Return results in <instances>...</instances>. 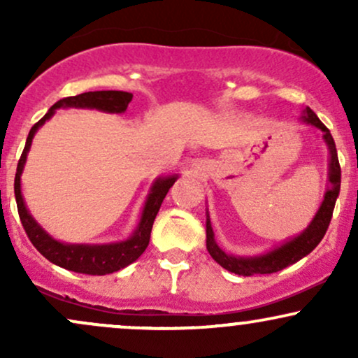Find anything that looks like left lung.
I'll list each match as a JSON object with an SVG mask.
<instances>
[{"instance_id":"obj_1","label":"left lung","mask_w":358,"mask_h":358,"mask_svg":"<svg viewBox=\"0 0 358 358\" xmlns=\"http://www.w3.org/2000/svg\"><path fill=\"white\" fill-rule=\"evenodd\" d=\"M301 117L306 124L318 127V129L322 131L324 143H327L328 151H330V168H328V170H330L328 171V182H330V187H328L327 193H324V200L322 205H320L318 212H316L311 224L308 225L298 237L285 242V244L279 245L276 249L269 250L268 254H262V256L256 257H241L224 252V250L217 245L212 231L210 217L207 215V250L210 252V256L215 259V262H219L222 268L231 271L234 274H239V276H252V274L278 273V271L285 269L287 266L298 262L299 259L308 256V254L322 242L323 236L327 234L331 215H334L336 196H338L340 193L342 170H340L338 155H336L335 141L334 138H331L330 129L320 121L318 116H316L310 108L305 109Z\"/></svg>"}]
</instances>
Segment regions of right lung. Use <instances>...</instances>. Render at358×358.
Returning <instances> with one entry per match:
<instances>
[{"label": "right lung", "mask_w": 358, "mask_h": 358, "mask_svg": "<svg viewBox=\"0 0 358 358\" xmlns=\"http://www.w3.org/2000/svg\"><path fill=\"white\" fill-rule=\"evenodd\" d=\"M133 99V94L122 92V90H96V92H84L79 96L65 97L52 106L48 113L40 119L36 124L31 127L28 133L27 145L22 153V158L18 162L15 175V199L16 207H18L20 220H22L24 232H27L28 239L35 245L36 250L47 257L53 264L60 266V268L73 271V273L82 274H92V276H104V274L116 273V271L126 268L131 262L145 252V249L150 244L151 229H153V222L156 219L159 207H162L163 200H165L168 190L173 187V183L178 178V175L162 176L153 183L150 195H148L145 208H143L141 219L136 231L127 241L114 242V244H65L59 242L48 236L47 232L36 224V220L30 215L27 205H24L22 195V183H20V176L23 173L24 162H27V155L30 151L31 139L35 133L38 131L40 126L48 121L57 109L60 108H87V109H99L104 113H124Z\"/></svg>", "instance_id": "right-lung-1"}]
</instances>
